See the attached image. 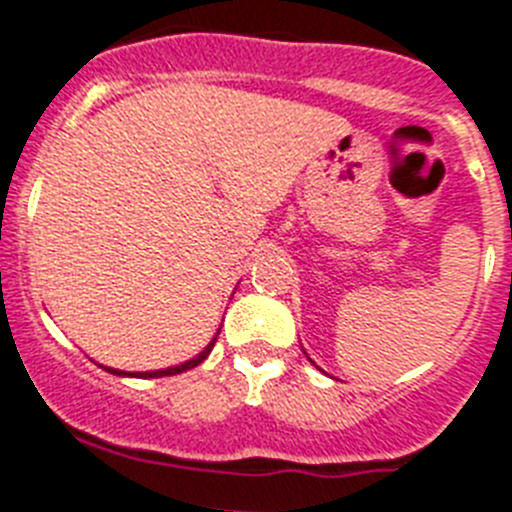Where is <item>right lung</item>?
I'll list each match as a JSON object with an SVG mask.
<instances>
[{"label": "right lung", "instance_id": "add662e5", "mask_svg": "<svg viewBox=\"0 0 512 512\" xmlns=\"http://www.w3.org/2000/svg\"><path fill=\"white\" fill-rule=\"evenodd\" d=\"M213 342H216V337H213L211 342H208L206 348L201 350V353L195 355V358H190V361H185V363H180V366H170V368H159V371H136V373H131V371H118V368H105V371H110V373H115V376H136V379H159V376H175V373H182V371H190V368H195L198 366V363H203L208 358V353H211V348H213Z\"/></svg>", "mask_w": 512, "mask_h": 512}]
</instances>
